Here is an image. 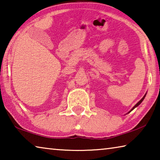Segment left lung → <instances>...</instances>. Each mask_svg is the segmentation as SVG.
<instances>
[{
    "label": "left lung",
    "instance_id": "1",
    "mask_svg": "<svg viewBox=\"0 0 160 160\" xmlns=\"http://www.w3.org/2000/svg\"><path fill=\"white\" fill-rule=\"evenodd\" d=\"M146 94H147V92H146V93H145V95H144V96H143V97H142V98L141 99H140V101H139L138 102V103H137V104H135V106H134L133 107H132V109H131V110H130V111H129V112H128V113H129L130 112H131V111H132V110H133V109H135V108H136V107H137L138 106H139V105H140V104H141V102H142L143 101V100H144V99H145V96H146Z\"/></svg>",
    "mask_w": 160,
    "mask_h": 160
}]
</instances>
